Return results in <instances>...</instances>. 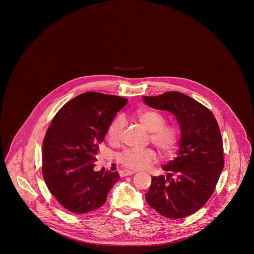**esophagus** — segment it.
<instances>
[{"mask_svg":"<svg viewBox=\"0 0 254 254\" xmlns=\"http://www.w3.org/2000/svg\"><path fill=\"white\" fill-rule=\"evenodd\" d=\"M134 172L133 171H129V170H122L120 172V175L121 177H126V176H129V175H132Z\"/></svg>","mask_w":254,"mask_h":254,"instance_id":"obj_1","label":"esophagus"}]
</instances>
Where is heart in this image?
<instances>
[{
  "mask_svg": "<svg viewBox=\"0 0 254 254\" xmlns=\"http://www.w3.org/2000/svg\"><path fill=\"white\" fill-rule=\"evenodd\" d=\"M135 117L141 127L151 132V140L162 153L170 155L176 151L181 138V131L177 126L165 125V117L157 111H139ZM124 126L125 121L122 117L111 123L106 131L108 141L116 143L121 139ZM156 158L155 151L151 149H127L119 156L120 162L130 170L146 169L156 161Z\"/></svg>",
  "mask_w": 254,
  "mask_h": 254,
  "instance_id": "obj_1",
  "label": "heart"
}]
</instances>
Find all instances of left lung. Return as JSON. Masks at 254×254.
<instances>
[{
  "label": "left lung",
  "mask_w": 254,
  "mask_h": 254,
  "mask_svg": "<svg viewBox=\"0 0 254 254\" xmlns=\"http://www.w3.org/2000/svg\"><path fill=\"white\" fill-rule=\"evenodd\" d=\"M142 101L175 116L181 131L177 157L162 167L166 177H152L146 200L167 218H184L209 200L223 170L219 126L207 107L181 92L142 96Z\"/></svg>",
  "instance_id": "1"
}]
</instances>
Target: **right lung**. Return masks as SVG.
I'll return each mask as SVG.
<instances>
[{
    "label": "right lung",
    "mask_w": 254,
    "mask_h": 254,
    "mask_svg": "<svg viewBox=\"0 0 254 254\" xmlns=\"http://www.w3.org/2000/svg\"><path fill=\"white\" fill-rule=\"evenodd\" d=\"M127 99L85 92L64 104L43 140L42 174L50 193L68 211L101 207L120 180L118 172L93 170L95 155L117 113Z\"/></svg>",
    "instance_id": "add662e5"
}]
</instances>
